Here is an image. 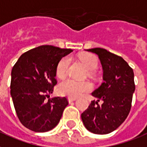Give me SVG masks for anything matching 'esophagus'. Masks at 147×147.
Returning <instances> with one entry per match:
<instances>
[{"mask_svg":"<svg viewBox=\"0 0 147 147\" xmlns=\"http://www.w3.org/2000/svg\"><path fill=\"white\" fill-rule=\"evenodd\" d=\"M68 100H69V103H71V102H74V101H76V98H68Z\"/></svg>","mask_w":147,"mask_h":147,"instance_id":"34e87169","label":"esophagus"}]
</instances>
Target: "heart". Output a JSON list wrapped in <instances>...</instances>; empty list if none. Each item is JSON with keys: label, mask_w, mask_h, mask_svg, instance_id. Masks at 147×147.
Returning a JSON list of instances; mask_svg holds the SVG:
<instances>
[{"label": "heart", "mask_w": 147, "mask_h": 147, "mask_svg": "<svg viewBox=\"0 0 147 147\" xmlns=\"http://www.w3.org/2000/svg\"><path fill=\"white\" fill-rule=\"evenodd\" d=\"M80 60L86 69L89 71H93L98 66V59L92 54H82L80 55ZM69 57H65L59 61L56 67V75L59 78H64L67 74L69 65ZM92 88L89 82H77L71 78L65 79L59 84V92L61 96H68L70 98H77L82 96L84 92L90 91Z\"/></svg>", "instance_id": "obj_1"}]
</instances>
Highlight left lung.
<instances>
[{"mask_svg": "<svg viewBox=\"0 0 147 147\" xmlns=\"http://www.w3.org/2000/svg\"><path fill=\"white\" fill-rule=\"evenodd\" d=\"M87 51L98 56L103 71V82L92 93L96 100L92 101L82 113V120L91 133L108 134L116 130L129 113L135 91L134 73L120 56L101 48Z\"/></svg>", "mask_w": 147, "mask_h": 147, "instance_id": "obj_1", "label": "left lung"}]
</instances>
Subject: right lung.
<instances>
[{"mask_svg":"<svg viewBox=\"0 0 147 147\" xmlns=\"http://www.w3.org/2000/svg\"><path fill=\"white\" fill-rule=\"evenodd\" d=\"M72 50L41 45L22 54L11 70V96L22 125L38 133L55 127L69 105L65 97H50L57 84L56 67Z\"/></svg>","mask_w":147,"mask_h":147,"instance_id":"1","label":"right lung"}]
</instances>
